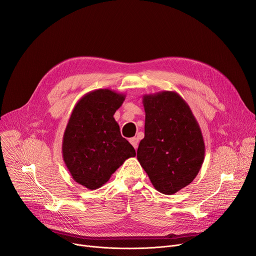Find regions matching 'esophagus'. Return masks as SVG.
<instances>
[{"mask_svg": "<svg viewBox=\"0 0 256 256\" xmlns=\"http://www.w3.org/2000/svg\"><path fill=\"white\" fill-rule=\"evenodd\" d=\"M130 144L134 146V148H135V150H137V148H138V143H139L138 138H136V137H132V138H130Z\"/></svg>", "mask_w": 256, "mask_h": 256, "instance_id": "esophagus-1", "label": "esophagus"}]
</instances>
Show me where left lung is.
Masks as SVG:
<instances>
[{"mask_svg": "<svg viewBox=\"0 0 256 256\" xmlns=\"http://www.w3.org/2000/svg\"><path fill=\"white\" fill-rule=\"evenodd\" d=\"M145 134L137 158L154 189L172 195L190 184L202 166L206 146L189 104L176 91L144 94Z\"/></svg>", "mask_w": 256, "mask_h": 256, "instance_id": "left-lung-1", "label": "left lung"}]
</instances>
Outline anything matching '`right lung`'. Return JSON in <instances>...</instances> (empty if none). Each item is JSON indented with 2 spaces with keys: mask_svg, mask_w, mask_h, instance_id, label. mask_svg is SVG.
<instances>
[{
  "mask_svg": "<svg viewBox=\"0 0 256 256\" xmlns=\"http://www.w3.org/2000/svg\"><path fill=\"white\" fill-rule=\"evenodd\" d=\"M126 94L111 89H96L86 93L76 104L67 122L62 156L74 180L89 190H96L135 148L120 134L114 119Z\"/></svg>",
  "mask_w": 256,
  "mask_h": 256,
  "instance_id": "right-lung-1",
  "label": "right lung"
}]
</instances>
